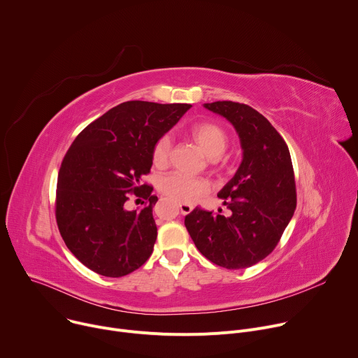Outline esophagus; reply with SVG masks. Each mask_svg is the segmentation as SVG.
<instances>
[{"instance_id": "esophagus-1", "label": "esophagus", "mask_w": 358, "mask_h": 358, "mask_svg": "<svg viewBox=\"0 0 358 358\" xmlns=\"http://www.w3.org/2000/svg\"><path fill=\"white\" fill-rule=\"evenodd\" d=\"M178 207H180V211H181L182 215H187L194 210V207L188 202H178Z\"/></svg>"}]
</instances>
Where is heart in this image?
Instances as JSON below:
<instances>
[{"label": "heart", "instance_id": "heart-1", "mask_svg": "<svg viewBox=\"0 0 358 358\" xmlns=\"http://www.w3.org/2000/svg\"><path fill=\"white\" fill-rule=\"evenodd\" d=\"M189 134L202 148V151L211 159L220 157L228 144V134L225 129L215 122H196L189 127ZM170 148L171 143L167 136L157 140L155 147H152V163H155V166L164 167L167 164ZM159 188L163 194L171 196L176 201L191 202L196 196L208 192L210 185L206 180L192 178L184 173L176 171L164 176L159 182Z\"/></svg>", "mask_w": 358, "mask_h": 358}]
</instances>
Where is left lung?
Returning a JSON list of instances; mask_svg holds the SVG:
<instances>
[{
  "label": "left lung",
  "mask_w": 358,
  "mask_h": 358,
  "mask_svg": "<svg viewBox=\"0 0 358 358\" xmlns=\"http://www.w3.org/2000/svg\"><path fill=\"white\" fill-rule=\"evenodd\" d=\"M203 108L235 127L242 163L218 192L231 215L196 207L184 224L196 249L213 264L245 269L275 249L296 210L290 152L269 120L250 106L222 100Z\"/></svg>",
  "instance_id": "1"
}]
</instances>
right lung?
Returning <instances> with one entry per match:
<instances>
[{
	"instance_id": "add662e5",
	"label": "right lung",
	"mask_w": 358,
	"mask_h": 358,
	"mask_svg": "<svg viewBox=\"0 0 358 358\" xmlns=\"http://www.w3.org/2000/svg\"><path fill=\"white\" fill-rule=\"evenodd\" d=\"M189 108L124 101L86 126L66 151L57 184V222L68 249L90 271L120 278L150 258L159 198L141 177L152 166V147ZM130 193L149 203L140 212L126 210Z\"/></svg>"
}]
</instances>
